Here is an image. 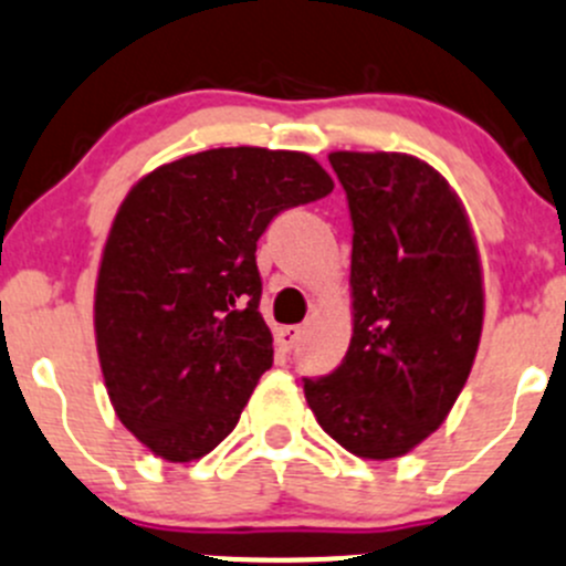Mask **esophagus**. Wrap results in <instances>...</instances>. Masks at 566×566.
<instances>
[{"label":"esophagus","mask_w":566,"mask_h":566,"mask_svg":"<svg viewBox=\"0 0 566 566\" xmlns=\"http://www.w3.org/2000/svg\"><path fill=\"white\" fill-rule=\"evenodd\" d=\"M301 339V326H279L276 328V345L282 350H293Z\"/></svg>","instance_id":"obj_1"}]
</instances>
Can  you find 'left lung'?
<instances>
[{"instance_id":"obj_1","label":"left lung","mask_w":566,"mask_h":566,"mask_svg":"<svg viewBox=\"0 0 566 566\" xmlns=\"http://www.w3.org/2000/svg\"><path fill=\"white\" fill-rule=\"evenodd\" d=\"M354 221V334L343 365L304 378L321 429L387 462L429 440L457 403L484 326V273L462 199L400 151H332Z\"/></svg>"}]
</instances>
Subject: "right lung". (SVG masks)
Instances as JSON below:
<instances>
[{
    "mask_svg": "<svg viewBox=\"0 0 566 566\" xmlns=\"http://www.w3.org/2000/svg\"><path fill=\"white\" fill-rule=\"evenodd\" d=\"M332 190L304 151L234 146L166 163L120 201L93 328L109 403L155 457L193 462L232 434L273 365L256 240Z\"/></svg>",
    "mask_w": 566,
    "mask_h": 566,
    "instance_id": "1",
    "label": "right lung"
}]
</instances>
